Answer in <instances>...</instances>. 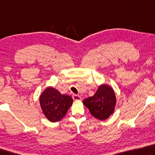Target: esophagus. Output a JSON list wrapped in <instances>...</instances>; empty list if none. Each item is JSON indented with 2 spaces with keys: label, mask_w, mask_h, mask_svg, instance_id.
I'll return each instance as SVG.
<instances>
[{
  "label": "esophagus",
  "mask_w": 155,
  "mask_h": 155,
  "mask_svg": "<svg viewBox=\"0 0 155 155\" xmlns=\"http://www.w3.org/2000/svg\"><path fill=\"white\" fill-rule=\"evenodd\" d=\"M72 98L74 100H81V96H79L78 95H76V94L72 95Z\"/></svg>",
  "instance_id": "1"
}]
</instances>
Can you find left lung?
<instances>
[{"mask_svg":"<svg viewBox=\"0 0 155 155\" xmlns=\"http://www.w3.org/2000/svg\"><path fill=\"white\" fill-rule=\"evenodd\" d=\"M83 104L89 110L90 113L96 119H107L114 112L116 97L110 87L102 85L94 96L85 99Z\"/></svg>","mask_w":155,"mask_h":155,"instance_id":"8db88e82","label":"left lung"}]
</instances>
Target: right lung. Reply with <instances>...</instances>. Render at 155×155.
Here are the masks:
<instances>
[{"label":"right lung","mask_w":155,"mask_h":155,"mask_svg":"<svg viewBox=\"0 0 155 155\" xmlns=\"http://www.w3.org/2000/svg\"><path fill=\"white\" fill-rule=\"evenodd\" d=\"M72 97L61 95L57 89L48 87L40 96V104L44 114L51 122H57L65 116L72 105Z\"/></svg>","instance_id":"1"}]
</instances>
